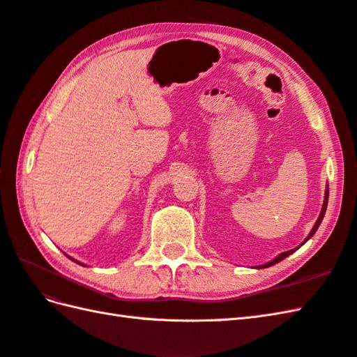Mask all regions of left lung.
<instances>
[{"mask_svg": "<svg viewBox=\"0 0 357 357\" xmlns=\"http://www.w3.org/2000/svg\"><path fill=\"white\" fill-rule=\"evenodd\" d=\"M327 203H328V188H326V194H324V203H323V208H321V212H319V216H318V220H317V222H315V225L314 227H312V230H310V233L307 234V238L304 239L301 244L297 247V248H294V250H289V251H284V253H280L279 256H277L275 259H273L271 262H268V264H264V265H259V266H256V268H268V266H271V265H275V264H279L280 260H283V259H286L288 257L289 255H292V253H295V251H297L303 244H306V242L314 236L315 234V231L318 230V227H319V224H321V221H323V218H324V215H326V211H327Z\"/></svg>", "mask_w": 357, "mask_h": 357, "instance_id": "8db88e82", "label": "left lung"}]
</instances>
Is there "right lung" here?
Instances as JSON below:
<instances>
[{
    "instance_id": "1",
    "label": "right lung",
    "mask_w": 357,
    "mask_h": 357,
    "mask_svg": "<svg viewBox=\"0 0 357 357\" xmlns=\"http://www.w3.org/2000/svg\"><path fill=\"white\" fill-rule=\"evenodd\" d=\"M68 257H69V256H68ZM69 259H71V260H74L73 257H69ZM74 262H77V260H74ZM77 264H80V262H77ZM80 265H83V264H80ZM83 266H84V265H83Z\"/></svg>"
}]
</instances>
